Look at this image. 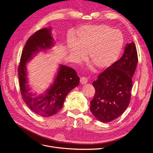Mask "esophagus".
I'll use <instances>...</instances> for the list:
<instances>
[{
	"instance_id": "esophagus-1",
	"label": "esophagus",
	"mask_w": 153,
	"mask_h": 153,
	"mask_svg": "<svg viewBox=\"0 0 153 153\" xmlns=\"http://www.w3.org/2000/svg\"><path fill=\"white\" fill-rule=\"evenodd\" d=\"M88 81V79L86 77H81L80 78V82L82 84H84L87 83Z\"/></svg>"
}]
</instances>
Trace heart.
<instances>
[{
  "label": "heart",
  "mask_w": 153,
  "mask_h": 153,
  "mask_svg": "<svg viewBox=\"0 0 153 153\" xmlns=\"http://www.w3.org/2000/svg\"><path fill=\"white\" fill-rule=\"evenodd\" d=\"M123 42L122 34L118 30L105 24L89 25L77 30L75 44H70L69 50L77 59L83 58L82 51L88 53L90 62L96 69L104 70L117 61Z\"/></svg>",
  "instance_id": "obj_1"
}]
</instances>
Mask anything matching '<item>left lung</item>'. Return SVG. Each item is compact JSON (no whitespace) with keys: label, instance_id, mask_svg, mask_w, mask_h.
<instances>
[{"label":"left lung","instance_id":"8db88e82","mask_svg":"<svg viewBox=\"0 0 153 153\" xmlns=\"http://www.w3.org/2000/svg\"><path fill=\"white\" fill-rule=\"evenodd\" d=\"M137 62L135 44H126L122 58L93 82L95 93L91 101L90 110L98 120L104 123L112 122L126 109L131 100L132 78Z\"/></svg>","mask_w":153,"mask_h":153}]
</instances>
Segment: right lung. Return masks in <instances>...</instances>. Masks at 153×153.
<instances>
[{"label":"right lung","instance_id":"1","mask_svg":"<svg viewBox=\"0 0 153 153\" xmlns=\"http://www.w3.org/2000/svg\"><path fill=\"white\" fill-rule=\"evenodd\" d=\"M51 31V28H42L29 38L22 50L18 67L19 86L24 101L31 111L44 117L56 114L62 108L67 95L79 82V78L74 69L61 65L53 83L44 94L36 96V94L30 92L27 63L38 52L50 49L54 45Z\"/></svg>","mask_w":153,"mask_h":153}]
</instances>
